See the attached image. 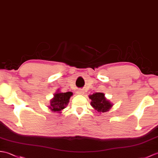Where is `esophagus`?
I'll list each match as a JSON object with an SVG mask.
<instances>
[{
	"label": "esophagus",
	"instance_id": "34e87169",
	"mask_svg": "<svg viewBox=\"0 0 158 158\" xmlns=\"http://www.w3.org/2000/svg\"><path fill=\"white\" fill-rule=\"evenodd\" d=\"M77 94L79 95H83L84 94V91H83L82 89H79L77 91Z\"/></svg>",
	"mask_w": 158,
	"mask_h": 158
}]
</instances>
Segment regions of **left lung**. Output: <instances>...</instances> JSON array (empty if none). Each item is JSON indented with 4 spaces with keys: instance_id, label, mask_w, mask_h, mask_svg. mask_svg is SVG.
Segmentation results:
<instances>
[{
    "instance_id": "left-lung-1",
    "label": "left lung",
    "mask_w": 158,
    "mask_h": 158,
    "mask_svg": "<svg viewBox=\"0 0 158 158\" xmlns=\"http://www.w3.org/2000/svg\"><path fill=\"white\" fill-rule=\"evenodd\" d=\"M89 98L91 100L90 102L91 106L98 111V112L104 113L108 112L113 106L111 102L106 99L104 93H94L92 95H89Z\"/></svg>"
}]
</instances>
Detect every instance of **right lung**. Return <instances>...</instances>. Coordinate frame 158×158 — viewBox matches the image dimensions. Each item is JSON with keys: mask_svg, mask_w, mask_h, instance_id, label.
I'll return each instance as SVG.
<instances>
[{"mask_svg": "<svg viewBox=\"0 0 158 158\" xmlns=\"http://www.w3.org/2000/svg\"><path fill=\"white\" fill-rule=\"evenodd\" d=\"M72 96L73 93L71 91L62 93L60 92L59 89L57 90V92L54 94L53 98L50 100L48 108L52 112L61 113L60 112L68 105L70 98Z\"/></svg>", "mask_w": 158, "mask_h": 158, "instance_id": "add662e5", "label": "right lung"}]
</instances>
